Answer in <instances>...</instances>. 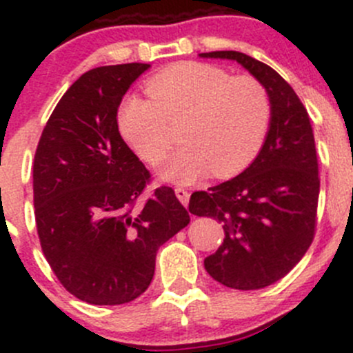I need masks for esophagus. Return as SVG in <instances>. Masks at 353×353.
I'll return each mask as SVG.
<instances>
[{"instance_id":"esophagus-1","label":"esophagus","mask_w":353,"mask_h":353,"mask_svg":"<svg viewBox=\"0 0 353 353\" xmlns=\"http://www.w3.org/2000/svg\"><path fill=\"white\" fill-rule=\"evenodd\" d=\"M176 196L184 206H188V203H190V191L184 190V188H176Z\"/></svg>"}]
</instances>
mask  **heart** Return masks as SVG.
Instances as JSON below:
<instances>
[{"label": "heart", "instance_id": "obj_1", "mask_svg": "<svg viewBox=\"0 0 353 353\" xmlns=\"http://www.w3.org/2000/svg\"><path fill=\"white\" fill-rule=\"evenodd\" d=\"M150 99L126 95L117 126L141 160L157 165L174 143L179 124L183 147L160 170L163 181L191 184L210 172L225 179L259 154L272 121V99L258 78L232 77L206 63L183 61L147 81Z\"/></svg>", "mask_w": 353, "mask_h": 353}]
</instances>
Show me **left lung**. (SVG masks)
I'll use <instances>...</instances> for the list:
<instances>
[{"mask_svg":"<svg viewBox=\"0 0 353 353\" xmlns=\"http://www.w3.org/2000/svg\"><path fill=\"white\" fill-rule=\"evenodd\" d=\"M199 56L237 61L272 99L268 133L251 165L190 199L193 215L219 220L225 232L222 245L205 258L210 276L237 290H258L283 279L314 239L319 198L314 134L301 99L273 68L237 51Z\"/></svg>","mask_w":353,"mask_h":353,"instance_id":"obj_1","label":"left lung"}]
</instances>
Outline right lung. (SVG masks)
<instances>
[{
	"label": "right lung",
	"instance_id": "obj_1",
	"mask_svg": "<svg viewBox=\"0 0 353 353\" xmlns=\"http://www.w3.org/2000/svg\"><path fill=\"white\" fill-rule=\"evenodd\" d=\"M145 63L81 74L58 102L34 159V206L46 259L80 301L119 305L154 279L163 243L190 223L172 188L143 199L150 172L124 143L117 108Z\"/></svg>",
	"mask_w": 353,
	"mask_h": 353
}]
</instances>
